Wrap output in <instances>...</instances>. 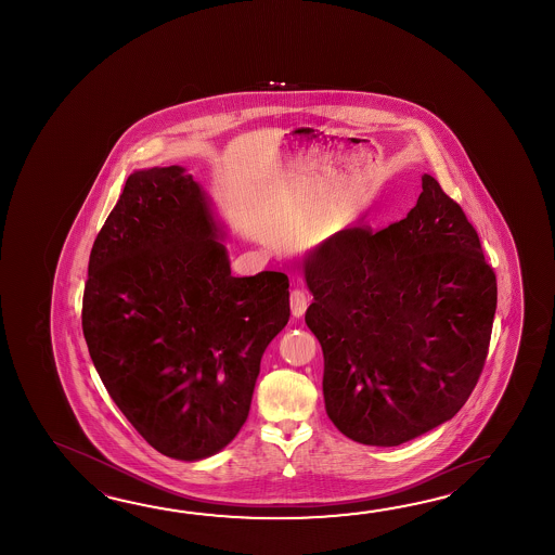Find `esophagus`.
I'll return each instance as SVG.
<instances>
[{"label":"esophagus","instance_id":"obj_1","mask_svg":"<svg viewBox=\"0 0 555 555\" xmlns=\"http://www.w3.org/2000/svg\"><path fill=\"white\" fill-rule=\"evenodd\" d=\"M289 304H292V315L294 318H301L306 313L307 306H309V299L301 289H294L289 295Z\"/></svg>","mask_w":555,"mask_h":555}]
</instances>
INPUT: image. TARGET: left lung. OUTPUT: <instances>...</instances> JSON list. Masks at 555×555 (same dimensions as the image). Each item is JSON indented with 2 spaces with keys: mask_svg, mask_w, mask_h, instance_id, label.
I'll return each mask as SVG.
<instances>
[{
  "mask_svg": "<svg viewBox=\"0 0 555 555\" xmlns=\"http://www.w3.org/2000/svg\"><path fill=\"white\" fill-rule=\"evenodd\" d=\"M301 270L325 409L345 437L399 447L461 411L482 373L498 287L476 230L435 178L423 175L404 220L335 232Z\"/></svg>",
  "mask_w": 555,
  "mask_h": 555,
  "instance_id": "8db88e82",
  "label": "left lung"
}]
</instances>
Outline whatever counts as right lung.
I'll use <instances>...</instances> for the list:
<instances>
[{
	"instance_id": "add662e5",
	"label": "right lung",
	"mask_w": 555,
	"mask_h": 555,
	"mask_svg": "<svg viewBox=\"0 0 555 555\" xmlns=\"http://www.w3.org/2000/svg\"><path fill=\"white\" fill-rule=\"evenodd\" d=\"M225 224L184 166L134 170L94 240L83 333L153 449L204 461L246 423L261 354L289 321L282 272L234 278Z\"/></svg>"
}]
</instances>
